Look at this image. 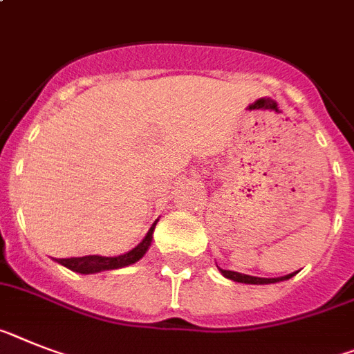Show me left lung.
Returning <instances> with one entry per match:
<instances>
[{"instance_id":"left-lung-1","label":"left lung","mask_w":354,"mask_h":354,"mask_svg":"<svg viewBox=\"0 0 354 354\" xmlns=\"http://www.w3.org/2000/svg\"><path fill=\"white\" fill-rule=\"evenodd\" d=\"M219 272H221L227 279H230V281L245 283V284H273V283H281V281H286V279L293 277V273H288V275H284V277L266 279V277H254V275H245V273H237V272H232V270L219 268Z\"/></svg>"}]
</instances>
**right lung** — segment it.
Listing matches in <instances>:
<instances>
[{"mask_svg": "<svg viewBox=\"0 0 354 354\" xmlns=\"http://www.w3.org/2000/svg\"><path fill=\"white\" fill-rule=\"evenodd\" d=\"M158 219L153 223V227L149 228L147 236L142 239L138 246H135L133 250H129L124 255H117V257H104V255H84V257H70V259H57L59 264L70 268L71 272L77 273H97V272H106V270H117L129 266V264L136 263L144 257V254L149 250L151 241H153V232L156 227Z\"/></svg>", "mask_w": 354, "mask_h": 354, "instance_id": "right-lung-1", "label": "right lung"}]
</instances>
